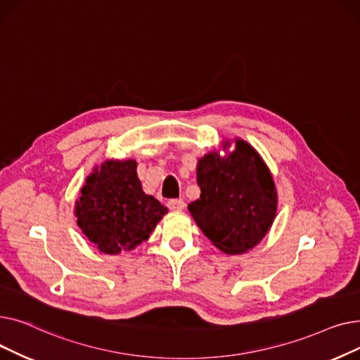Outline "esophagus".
Here are the masks:
<instances>
[{"label":"esophagus","mask_w":360,"mask_h":360,"mask_svg":"<svg viewBox=\"0 0 360 360\" xmlns=\"http://www.w3.org/2000/svg\"><path fill=\"white\" fill-rule=\"evenodd\" d=\"M167 207L172 212H179V210H184L185 202L182 200H169L167 201Z\"/></svg>","instance_id":"1"}]
</instances>
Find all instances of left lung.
<instances>
[{"mask_svg": "<svg viewBox=\"0 0 360 360\" xmlns=\"http://www.w3.org/2000/svg\"><path fill=\"white\" fill-rule=\"evenodd\" d=\"M224 140L197 165L200 198L188 204L202 233L229 255L248 252L267 235L277 212V191L258 151L240 139Z\"/></svg>", "mask_w": 360, "mask_h": 360, "instance_id": "8db88e82", "label": "left lung"}]
</instances>
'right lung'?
Instances as JSON below:
<instances>
[{
  "label": "right lung",
  "instance_id": "1",
  "mask_svg": "<svg viewBox=\"0 0 360 360\" xmlns=\"http://www.w3.org/2000/svg\"><path fill=\"white\" fill-rule=\"evenodd\" d=\"M74 213L94 247L117 255L147 240L167 209L143 191L137 162L127 159L106 160L93 169Z\"/></svg>",
  "mask_w": 360,
  "mask_h": 360
}]
</instances>
